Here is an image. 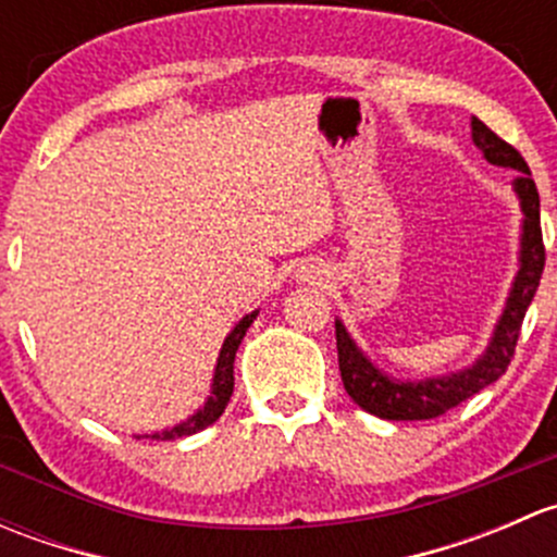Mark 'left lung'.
<instances>
[{
    "label": "left lung",
    "mask_w": 557,
    "mask_h": 557,
    "mask_svg": "<svg viewBox=\"0 0 557 557\" xmlns=\"http://www.w3.org/2000/svg\"><path fill=\"white\" fill-rule=\"evenodd\" d=\"M471 137L476 148L485 153V159L496 166H509L518 172L515 188L520 194L522 212V250H520V272L515 280L512 296L507 301L502 320L496 325L491 347L485 356L466 372L450 374V377L423 380V383H393L383 377L367 358L361 356L352 339L347 336L345 325L336 323V352H339V372L345 383L347 396L367 412L377 414L385 420H434L450 412L453 407L463 404L482 387L496 383L509 369L515 358V347L520 339V325L525 318L528 305L539 288V280L544 272V239L542 223H539V190L531 180L525 159L518 148L498 137L496 132L485 126L480 117L471 121Z\"/></svg>",
    "instance_id": "left-lung-1"
}]
</instances>
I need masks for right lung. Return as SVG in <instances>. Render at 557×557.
Here are the masks:
<instances>
[{
  "instance_id": "add662e5",
  "label": "right lung",
  "mask_w": 557,
  "mask_h": 557,
  "mask_svg": "<svg viewBox=\"0 0 557 557\" xmlns=\"http://www.w3.org/2000/svg\"><path fill=\"white\" fill-rule=\"evenodd\" d=\"M256 314L258 312L245 314V318L239 320L237 325H234L232 334L226 336V342H223V350H221V358H218V369H215V383H212V396H210V401L205 404V409H199V412H196L194 418L185 420V423L174 425L172 431H164V434H153V440H174V436H190V434H196V431L212 425L218 418H221L223 409H226V404H228V398H232V393H234V356H237L239 342H243L245 331L250 329V323L256 320Z\"/></svg>"
}]
</instances>
